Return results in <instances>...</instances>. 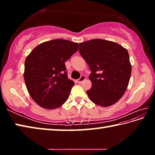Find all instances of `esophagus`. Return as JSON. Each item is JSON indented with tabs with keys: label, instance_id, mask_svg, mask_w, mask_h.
Instances as JSON below:
<instances>
[{
	"label": "esophagus",
	"instance_id": "1",
	"mask_svg": "<svg viewBox=\"0 0 155 155\" xmlns=\"http://www.w3.org/2000/svg\"><path fill=\"white\" fill-rule=\"evenodd\" d=\"M85 79V76H84V75H82V76H81V77L77 80V83H81Z\"/></svg>",
	"mask_w": 155,
	"mask_h": 155
}]
</instances>
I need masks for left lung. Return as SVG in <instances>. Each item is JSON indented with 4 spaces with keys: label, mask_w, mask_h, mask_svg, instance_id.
Masks as SVG:
<instances>
[{
    "label": "left lung",
    "mask_w": 155,
    "mask_h": 155,
    "mask_svg": "<svg viewBox=\"0 0 155 155\" xmlns=\"http://www.w3.org/2000/svg\"><path fill=\"white\" fill-rule=\"evenodd\" d=\"M79 52L91 70L92 85L86 92L97 105L109 107L124 95L129 83L131 64L127 50L102 39L79 43Z\"/></svg>",
    "instance_id": "1"
}]
</instances>
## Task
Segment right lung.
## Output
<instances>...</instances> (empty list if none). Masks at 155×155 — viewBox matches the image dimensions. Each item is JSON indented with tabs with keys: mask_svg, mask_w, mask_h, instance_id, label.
Wrapping results in <instances>:
<instances>
[{
	"mask_svg": "<svg viewBox=\"0 0 155 155\" xmlns=\"http://www.w3.org/2000/svg\"><path fill=\"white\" fill-rule=\"evenodd\" d=\"M78 50V43L56 39L39 44L27 57L25 84L39 106L54 109L67 101L74 83L67 77L65 62Z\"/></svg>",
	"mask_w": 155,
	"mask_h": 155,
	"instance_id": "obj_1",
	"label": "right lung"
}]
</instances>
